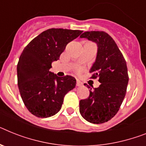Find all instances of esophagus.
Returning <instances> with one entry per match:
<instances>
[{
	"label": "esophagus",
	"mask_w": 146,
	"mask_h": 146,
	"mask_svg": "<svg viewBox=\"0 0 146 146\" xmlns=\"http://www.w3.org/2000/svg\"><path fill=\"white\" fill-rule=\"evenodd\" d=\"M82 83L80 81L77 80V81H76V86L80 87V86H82Z\"/></svg>",
	"instance_id": "34e87169"
}]
</instances>
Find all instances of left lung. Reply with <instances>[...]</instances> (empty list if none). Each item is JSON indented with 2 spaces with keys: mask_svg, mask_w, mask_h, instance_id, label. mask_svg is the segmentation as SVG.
Returning <instances> with one entry per match:
<instances>
[{
  "mask_svg": "<svg viewBox=\"0 0 146 146\" xmlns=\"http://www.w3.org/2000/svg\"><path fill=\"white\" fill-rule=\"evenodd\" d=\"M81 38L97 44L96 61L90 68L92 79H99V88L79 102V112L88 122L101 124L111 119L124 100L128 83L127 64L114 40L103 31L84 32ZM93 87V86H92Z\"/></svg>",
  "mask_w": 146,
  "mask_h": 146,
  "instance_id": "8db88e82",
  "label": "left lung"
}]
</instances>
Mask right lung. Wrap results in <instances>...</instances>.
Segmentation results:
<instances>
[{"mask_svg":"<svg viewBox=\"0 0 146 146\" xmlns=\"http://www.w3.org/2000/svg\"><path fill=\"white\" fill-rule=\"evenodd\" d=\"M82 30L49 29L33 39L24 49L18 65V85L28 111L40 118L58 112L66 94L76 87L71 76L58 77L50 69L59 59L67 44L79 37Z\"/></svg>","mask_w":146,"mask_h":146,"instance_id":"1","label":"right lung"}]
</instances>
